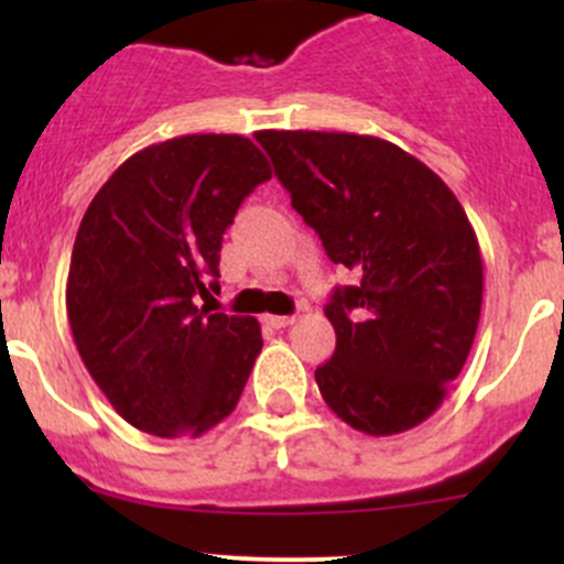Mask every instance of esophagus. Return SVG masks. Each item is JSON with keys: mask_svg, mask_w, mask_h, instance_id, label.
<instances>
[{"mask_svg": "<svg viewBox=\"0 0 564 564\" xmlns=\"http://www.w3.org/2000/svg\"><path fill=\"white\" fill-rule=\"evenodd\" d=\"M264 324H270V327L281 329V327H289V324H294V316H275V314H267V316H264Z\"/></svg>", "mask_w": 564, "mask_h": 564, "instance_id": "obj_1", "label": "esophagus"}]
</instances>
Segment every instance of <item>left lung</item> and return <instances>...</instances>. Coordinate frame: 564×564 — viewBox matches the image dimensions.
<instances>
[{
	"label": "left lung",
	"instance_id": "8db88e82",
	"mask_svg": "<svg viewBox=\"0 0 564 564\" xmlns=\"http://www.w3.org/2000/svg\"><path fill=\"white\" fill-rule=\"evenodd\" d=\"M256 139L329 259L360 278L324 308L335 327V355L316 368L324 403L368 436L414 429L442 406L480 322V246L456 193L377 135Z\"/></svg>",
	"mask_w": 564,
	"mask_h": 564
}]
</instances>
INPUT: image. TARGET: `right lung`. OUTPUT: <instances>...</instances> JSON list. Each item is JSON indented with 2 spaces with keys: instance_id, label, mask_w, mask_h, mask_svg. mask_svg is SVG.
Segmentation results:
<instances>
[{
  "instance_id": "obj_1",
  "label": "right lung",
  "mask_w": 564,
  "mask_h": 564,
  "mask_svg": "<svg viewBox=\"0 0 564 564\" xmlns=\"http://www.w3.org/2000/svg\"><path fill=\"white\" fill-rule=\"evenodd\" d=\"M272 176L237 133H193L130 155L95 193L67 272L73 340L133 429L202 436L235 412L261 351L253 316L209 314L224 231Z\"/></svg>"
}]
</instances>
